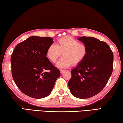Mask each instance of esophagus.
I'll use <instances>...</instances> for the list:
<instances>
[{"label": "esophagus", "mask_w": 123, "mask_h": 123, "mask_svg": "<svg viewBox=\"0 0 123 123\" xmlns=\"http://www.w3.org/2000/svg\"><path fill=\"white\" fill-rule=\"evenodd\" d=\"M60 73H61V74H63V72H64V70H63V69H60Z\"/></svg>", "instance_id": "esophagus-1"}]
</instances>
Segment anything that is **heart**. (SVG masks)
I'll return each instance as SVG.
<instances>
[{
	"label": "heart",
	"instance_id": "1",
	"mask_svg": "<svg viewBox=\"0 0 123 123\" xmlns=\"http://www.w3.org/2000/svg\"><path fill=\"white\" fill-rule=\"evenodd\" d=\"M88 48L86 44L80 43L78 39L71 36H65L60 38L56 44H51L47 50V56L53 63L63 55L57 61L56 66L60 68H68L72 65L80 64L88 55Z\"/></svg>",
	"mask_w": 123,
	"mask_h": 123
}]
</instances>
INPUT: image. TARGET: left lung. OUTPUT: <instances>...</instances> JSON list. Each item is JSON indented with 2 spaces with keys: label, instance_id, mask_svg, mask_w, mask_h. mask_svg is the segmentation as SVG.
Returning <instances> with one entry per match:
<instances>
[{
  "label": "left lung",
  "instance_id": "left-lung-1",
  "mask_svg": "<svg viewBox=\"0 0 123 123\" xmlns=\"http://www.w3.org/2000/svg\"><path fill=\"white\" fill-rule=\"evenodd\" d=\"M88 48V55L71 70L68 87L72 95L87 99L100 92L113 71V54L107 43L92 37L78 38Z\"/></svg>",
  "mask_w": 123,
  "mask_h": 123
}]
</instances>
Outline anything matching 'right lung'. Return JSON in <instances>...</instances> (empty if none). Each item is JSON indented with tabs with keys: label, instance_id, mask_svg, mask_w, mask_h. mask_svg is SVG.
I'll return each instance as SVG.
<instances>
[{
	"label": "right lung",
	"instance_id": "add662e5",
	"mask_svg": "<svg viewBox=\"0 0 123 123\" xmlns=\"http://www.w3.org/2000/svg\"><path fill=\"white\" fill-rule=\"evenodd\" d=\"M53 42L51 37L31 36L17 45L12 53V78L18 88L29 97L48 96L61 75L46 57L48 48Z\"/></svg>",
	"mask_w": 123,
	"mask_h": 123
}]
</instances>
